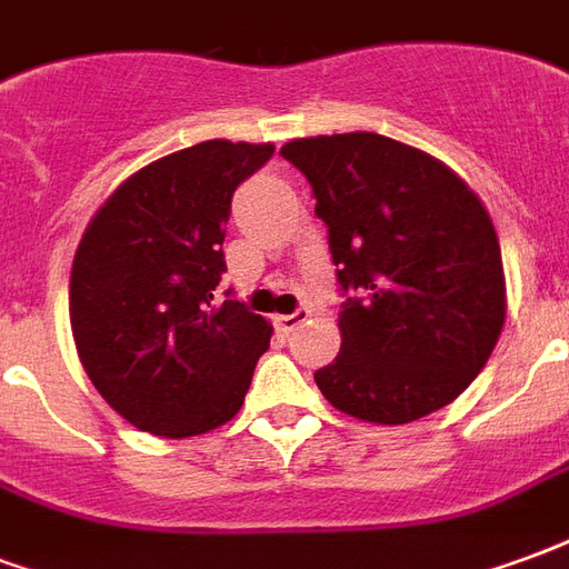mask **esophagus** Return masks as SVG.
Instances as JSON below:
<instances>
[{
	"mask_svg": "<svg viewBox=\"0 0 569 569\" xmlns=\"http://www.w3.org/2000/svg\"><path fill=\"white\" fill-rule=\"evenodd\" d=\"M309 318H312V312H309V309H297L293 315H279V318H276V327H279L281 333H293V330L306 325Z\"/></svg>",
	"mask_w": 569,
	"mask_h": 569,
	"instance_id": "obj_1",
	"label": "esophagus"
}]
</instances>
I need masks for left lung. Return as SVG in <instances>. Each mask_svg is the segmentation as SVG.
<instances>
[{
    "mask_svg": "<svg viewBox=\"0 0 569 569\" xmlns=\"http://www.w3.org/2000/svg\"><path fill=\"white\" fill-rule=\"evenodd\" d=\"M336 279L342 348L315 372L327 400L370 425H409L470 388L506 321L491 214L449 166L379 132L293 139Z\"/></svg>",
    "mask_w": 569,
    "mask_h": 569,
    "instance_id": "obj_1",
    "label": "left lung"
}]
</instances>
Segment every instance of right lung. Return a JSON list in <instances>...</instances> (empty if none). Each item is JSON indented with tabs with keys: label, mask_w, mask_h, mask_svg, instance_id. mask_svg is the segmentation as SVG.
I'll return each instance as SVG.
<instances>
[{
	"label": "right lung",
	"mask_w": 569,
	"mask_h": 569,
	"mask_svg": "<svg viewBox=\"0 0 569 569\" xmlns=\"http://www.w3.org/2000/svg\"><path fill=\"white\" fill-rule=\"evenodd\" d=\"M276 144L209 139L120 181L72 260L69 318L102 400L144 433L184 439L242 409L272 327L244 302L214 306L223 223Z\"/></svg>",
	"instance_id": "add662e5"
}]
</instances>
